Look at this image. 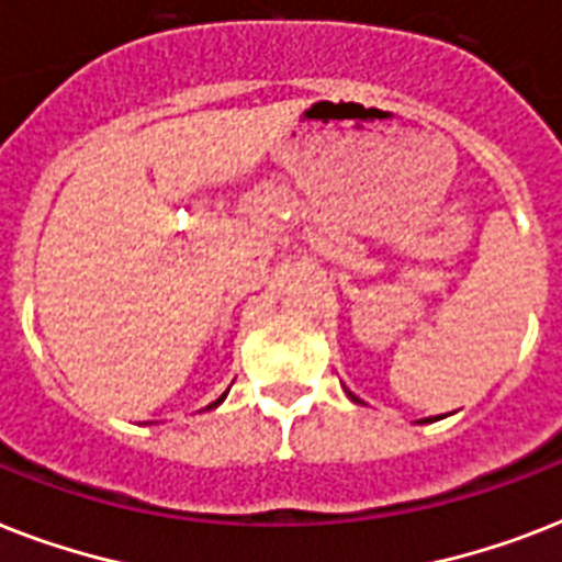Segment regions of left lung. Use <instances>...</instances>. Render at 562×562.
<instances>
[{
  "label": "left lung",
  "mask_w": 562,
  "mask_h": 562,
  "mask_svg": "<svg viewBox=\"0 0 562 562\" xmlns=\"http://www.w3.org/2000/svg\"><path fill=\"white\" fill-rule=\"evenodd\" d=\"M347 396H350V400H352V402H359V400H356V396H352V393H350V391H347Z\"/></svg>",
  "instance_id": "left-lung-1"
}]
</instances>
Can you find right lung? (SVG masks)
Segmentation results:
<instances>
[{
	"label": "right lung",
	"mask_w": 562,
	"mask_h": 562,
	"mask_svg": "<svg viewBox=\"0 0 562 562\" xmlns=\"http://www.w3.org/2000/svg\"><path fill=\"white\" fill-rule=\"evenodd\" d=\"M224 400H227V393H221L218 400H215V402H210V405H206V408H218V405H221V402H224Z\"/></svg>",
	"instance_id": "obj_1"
}]
</instances>
